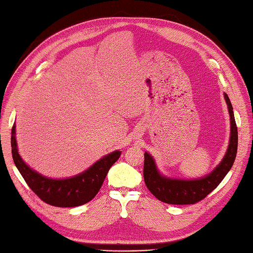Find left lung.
<instances>
[{
    "mask_svg": "<svg viewBox=\"0 0 253 253\" xmlns=\"http://www.w3.org/2000/svg\"><path fill=\"white\" fill-rule=\"evenodd\" d=\"M231 120L230 142L223 160L214 171L198 180H177L163 176L156 169L154 160L149 153H145L143 179L151 194L162 202L168 204H195L203 200L210 193L219 185L227 175L236 158L237 152V126L234 119L233 108L228 95L224 93Z\"/></svg>",
    "mask_w": 253,
    "mask_h": 253,
    "instance_id": "1",
    "label": "left lung"
}]
</instances>
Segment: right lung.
I'll return each instance as SVG.
<instances>
[{"instance_id": "obj_1", "label": "right lung", "mask_w": 253, "mask_h": 253, "mask_svg": "<svg viewBox=\"0 0 253 253\" xmlns=\"http://www.w3.org/2000/svg\"><path fill=\"white\" fill-rule=\"evenodd\" d=\"M16 126L11 128V153L15 165L29 187L43 202L57 208H73L83 206L92 200L103 184L108 170L114 165L121 151H114L104 156L85 172L70 179L54 180L34 171L22 161L18 153Z\"/></svg>"}]
</instances>
